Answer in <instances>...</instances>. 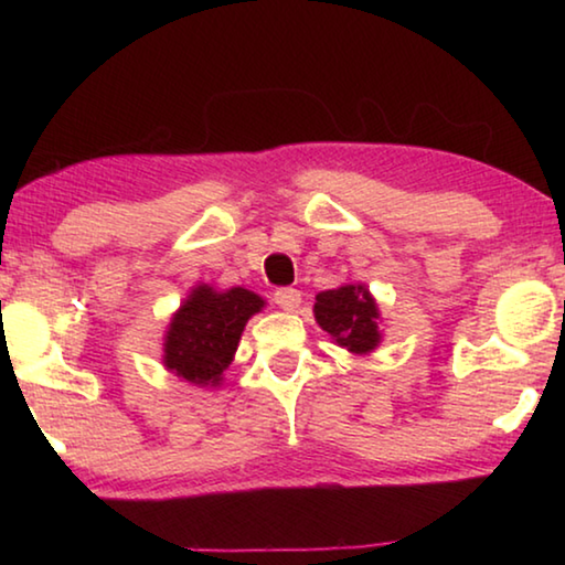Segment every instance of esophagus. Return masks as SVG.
<instances>
[{"label":"esophagus","instance_id":"esophagus-1","mask_svg":"<svg viewBox=\"0 0 565 565\" xmlns=\"http://www.w3.org/2000/svg\"><path fill=\"white\" fill-rule=\"evenodd\" d=\"M274 303L279 306V309H284V311H294V309H299L301 294L296 291V289H276L274 291Z\"/></svg>","mask_w":565,"mask_h":565}]
</instances>
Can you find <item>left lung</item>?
<instances>
[{
    "label": "left lung",
    "mask_w": 565,
    "mask_h": 565,
    "mask_svg": "<svg viewBox=\"0 0 565 565\" xmlns=\"http://www.w3.org/2000/svg\"><path fill=\"white\" fill-rule=\"evenodd\" d=\"M313 317L329 337L351 353H371L381 341L379 306L363 284H343L321 291Z\"/></svg>",
    "instance_id": "8db88e82"
}]
</instances>
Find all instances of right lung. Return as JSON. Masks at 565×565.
<instances>
[{"label": "right lung", "mask_w": 565, "mask_h": 565, "mask_svg": "<svg viewBox=\"0 0 565 565\" xmlns=\"http://www.w3.org/2000/svg\"><path fill=\"white\" fill-rule=\"evenodd\" d=\"M264 309L259 294L234 286L216 291L199 284L171 317L164 337V366L196 386H218L234 361L246 321Z\"/></svg>", "instance_id": "obj_1"}]
</instances>
